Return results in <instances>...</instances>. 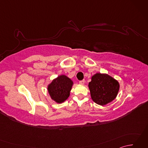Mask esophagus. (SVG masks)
<instances>
[{"instance_id":"esophagus-1","label":"esophagus","mask_w":148,"mask_h":148,"mask_svg":"<svg viewBox=\"0 0 148 148\" xmlns=\"http://www.w3.org/2000/svg\"><path fill=\"white\" fill-rule=\"evenodd\" d=\"M84 82H85V81H84V79L83 80H81V81H79V84H84Z\"/></svg>"}]
</instances>
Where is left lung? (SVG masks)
<instances>
[{
	"instance_id": "1",
	"label": "left lung",
	"mask_w": 148,
	"mask_h": 148,
	"mask_svg": "<svg viewBox=\"0 0 148 148\" xmlns=\"http://www.w3.org/2000/svg\"><path fill=\"white\" fill-rule=\"evenodd\" d=\"M88 86L92 100L100 106L112 101L117 96L119 88L118 82L114 78L100 73L92 76Z\"/></svg>"
}]
</instances>
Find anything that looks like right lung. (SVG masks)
Instances as JSON below:
<instances>
[{
    "label": "right lung",
    "mask_w": 148,
    "mask_h": 148,
    "mask_svg": "<svg viewBox=\"0 0 148 148\" xmlns=\"http://www.w3.org/2000/svg\"><path fill=\"white\" fill-rule=\"evenodd\" d=\"M73 84L71 79L62 75L53 80L48 87L51 99L57 103H62L68 99Z\"/></svg>",
    "instance_id": "obj_1"
}]
</instances>
